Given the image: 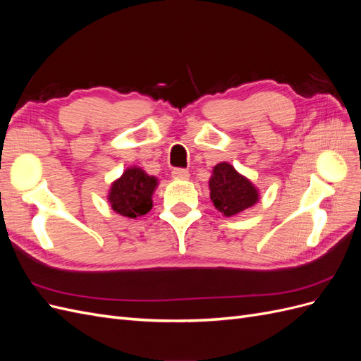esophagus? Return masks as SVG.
<instances>
[{
	"mask_svg": "<svg viewBox=\"0 0 361 361\" xmlns=\"http://www.w3.org/2000/svg\"><path fill=\"white\" fill-rule=\"evenodd\" d=\"M171 176L174 179H188L190 178V171L185 169H173Z\"/></svg>",
	"mask_w": 361,
	"mask_h": 361,
	"instance_id": "34e87169",
	"label": "esophagus"
}]
</instances>
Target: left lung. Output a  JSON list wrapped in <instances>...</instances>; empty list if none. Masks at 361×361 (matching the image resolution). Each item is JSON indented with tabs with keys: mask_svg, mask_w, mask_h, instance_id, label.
Here are the masks:
<instances>
[{
	"mask_svg": "<svg viewBox=\"0 0 361 361\" xmlns=\"http://www.w3.org/2000/svg\"><path fill=\"white\" fill-rule=\"evenodd\" d=\"M209 188L214 206L226 216L243 212L257 202L256 188L227 162L214 167Z\"/></svg>",
	"mask_w": 361,
	"mask_h": 361,
	"instance_id": "obj_1",
	"label": "left lung"
}]
</instances>
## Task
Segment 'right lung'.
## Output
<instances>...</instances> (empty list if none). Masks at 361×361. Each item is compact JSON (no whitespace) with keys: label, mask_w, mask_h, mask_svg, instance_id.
<instances>
[{"label":"right lung","mask_w":361,"mask_h":361,"mask_svg":"<svg viewBox=\"0 0 361 361\" xmlns=\"http://www.w3.org/2000/svg\"><path fill=\"white\" fill-rule=\"evenodd\" d=\"M155 187V178L141 169H128L123 176L113 183L108 200L117 214L137 218L152 209V192Z\"/></svg>","instance_id":"add662e5"}]
</instances>
